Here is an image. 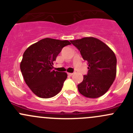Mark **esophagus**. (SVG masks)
I'll list each match as a JSON object with an SVG mask.
<instances>
[{
    "label": "esophagus",
    "mask_w": 133,
    "mask_h": 133,
    "mask_svg": "<svg viewBox=\"0 0 133 133\" xmlns=\"http://www.w3.org/2000/svg\"><path fill=\"white\" fill-rule=\"evenodd\" d=\"M68 75H69V76H72V75H73V73H68Z\"/></svg>",
    "instance_id": "esophagus-1"
}]
</instances>
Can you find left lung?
<instances>
[{"instance_id": "left-lung-1", "label": "left lung", "mask_w": 133, "mask_h": 133, "mask_svg": "<svg viewBox=\"0 0 133 133\" xmlns=\"http://www.w3.org/2000/svg\"><path fill=\"white\" fill-rule=\"evenodd\" d=\"M71 42L88 62V73L78 85L80 93L91 98L104 95L116 77L117 61L114 52L103 42L94 37H85Z\"/></svg>"}]
</instances>
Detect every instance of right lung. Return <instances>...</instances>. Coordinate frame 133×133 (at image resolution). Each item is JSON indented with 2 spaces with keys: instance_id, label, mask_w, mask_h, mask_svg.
<instances>
[{
  "instance_id": "1",
  "label": "right lung",
  "mask_w": 133,
  "mask_h": 133,
  "mask_svg": "<svg viewBox=\"0 0 133 133\" xmlns=\"http://www.w3.org/2000/svg\"><path fill=\"white\" fill-rule=\"evenodd\" d=\"M68 41L45 38L30 45L23 54L21 70L25 82L38 97L49 98L61 91L67 78L65 72L52 70L53 61Z\"/></svg>"
}]
</instances>
